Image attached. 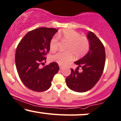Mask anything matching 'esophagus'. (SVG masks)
<instances>
[{"mask_svg":"<svg viewBox=\"0 0 121 121\" xmlns=\"http://www.w3.org/2000/svg\"><path fill=\"white\" fill-rule=\"evenodd\" d=\"M59 67L60 69H62V68H63V66H62V65H59Z\"/></svg>","mask_w":121,"mask_h":121,"instance_id":"esophagus-1","label":"esophagus"}]
</instances>
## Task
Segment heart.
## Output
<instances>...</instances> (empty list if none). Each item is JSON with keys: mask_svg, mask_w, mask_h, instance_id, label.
<instances>
[{"mask_svg": "<svg viewBox=\"0 0 121 121\" xmlns=\"http://www.w3.org/2000/svg\"><path fill=\"white\" fill-rule=\"evenodd\" d=\"M59 39L68 42L65 50L66 52H59L51 57V60L60 65H65L75 57L80 58L87 53L90 48V41L88 38L78 32L73 30H65L61 32L51 39L49 43V48L51 51H55L59 46Z\"/></svg>", "mask_w": 121, "mask_h": 121, "instance_id": "1", "label": "heart"}]
</instances>
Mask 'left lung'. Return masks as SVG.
Instances as JSON below:
<instances>
[{"mask_svg": "<svg viewBox=\"0 0 121 121\" xmlns=\"http://www.w3.org/2000/svg\"><path fill=\"white\" fill-rule=\"evenodd\" d=\"M90 41L89 51L81 59L75 61L78 65L75 70L71 69V73L66 78L69 89L77 92H85L93 88L98 82L103 73L105 64V47L92 32L87 35ZM81 67L82 70H78Z\"/></svg>", "mask_w": 121, "mask_h": 121, "instance_id": "8db88e82", "label": "left lung"}]
</instances>
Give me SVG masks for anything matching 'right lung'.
<instances>
[{
  "label": "right lung",
  "instance_id": "right-lung-1",
  "mask_svg": "<svg viewBox=\"0 0 121 121\" xmlns=\"http://www.w3.org/2000/svg\"><path fill=\"white\" fill-rule=\"evenodd\" d=\"M58 30L41 27L28 32L17 45L15 64L21 81L33 91H44L51 87L54 76L59 70L57 62H53L40 68L46 62L49 43Z\"/></svg>",
  "mask_w": 121,
  "mask_h": 121
}]
</instances>
